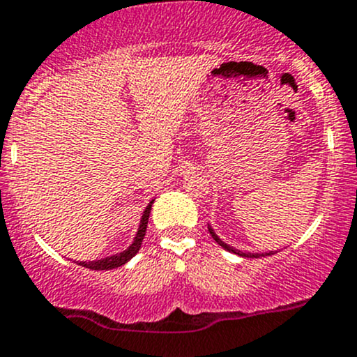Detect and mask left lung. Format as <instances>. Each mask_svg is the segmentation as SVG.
Returning a JSON list of instances; mask_svg holds the SVG:
<instances>
[{
	"label": "left lung",
	"mask_w": 357,
	"mask_h": 357,
	"mask_svg": "<svg viewBox=\"0 0 357 357\" xmlns=\"http://www.w3.org/2000/svg\"><path fill=\"white\" fill-rule=\"evenodd\" d=\"M208 233H211V235H212V238H214L215 242H218L219 245H221L222 248H226V250H228V252H233V254H238V255H242V257H264V255H271V254H273V252H269V254H250V252H240V250H236V248H233V247L226 245L225 242H221V240H219V236L215 235V233H214V229H212L211 226H208Z\"/></svg>",
	"instance_id": "8db88e82"
}]
</instances>
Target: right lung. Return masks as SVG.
Masks as SVG:
<instances>
[{"label": "right lung", "mask_w": 357, "mask_h": 357, "mask_svg": "<svg viewBox=\"0 0 357 357\" xmlns=\"http://www.w3.org/2000/svg\"><path fill=\"white\" fill-rule=\"evenodd\" d=\"M152 204H153V202H150V204L146 205L145 212H143V215H142V222H139L138 233H136V236H135V242L129 245V248H126L124 252H121V254H117V255H112V257L102 259V261L79 262V266H84V268H88V269H95V271H103V269L119 268V266L126 264V262H128L131 257H135V255L138 254L139 247H142L143 238H145L146 225H149V218H150V211H152Z\"/></svg>", "instance_id": "obj_1"}]
</instances>
